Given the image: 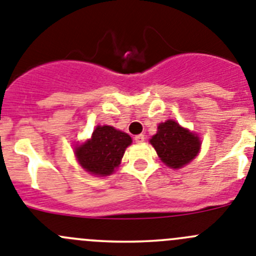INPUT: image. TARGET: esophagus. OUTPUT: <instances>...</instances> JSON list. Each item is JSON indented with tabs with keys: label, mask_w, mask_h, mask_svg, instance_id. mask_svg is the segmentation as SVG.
<instances>
[{
	"label": "esophagus",
	"mask_w": 256,
	"mask_h": 256,
	"mask_svg": "<svg viewBox=\"0 0 256 256\" xmlns=\"http://www.w3.org/2000/svg\"><path fill=\"white\" fill-rule=\"evenodd\" d=\"M144 140H145V135H142V134L135 136V142H138V144H140V142H144Z\"/></svg>",
	"instance_id": "34e87169"
}]
</instances>
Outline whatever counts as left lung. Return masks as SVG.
<instances>
[{
  "label": "left lung",
  "mask_w": 256,
  "mask_h": 256,
  "mask_svg": "<svg viewBox=\"0 0 256 256\" xmlns=\"http://www.w3.org/2000/svg\"><path fill=\"white\" fill-rule=\"evenodd\" d=\"M150 144L156 150L158 156L166 166L179 169L194 159L200 149L197 134L190 132L174 120L159 124L158 131Z\"/></svg>",
  "instance_id": "left-lung-1"
}]
</instances>
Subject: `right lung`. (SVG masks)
<instances>
[{"instance_id": "right-lung-1", "label": "right lung", "mask_w": 256, "mask_h": 256, "mask_svg": "<svg viewBox=\"0 0 256 256\" xmlns=\"http://www.w3.org/2000/svg\"><path fill=\"white\" fill-rule=\"evenodd\" d=\"M132 142L130 135L112 126H97L92 138L74 150L80 166L97 176H110L120 166L125 150Z\"/></svg>"}]
</instances>
